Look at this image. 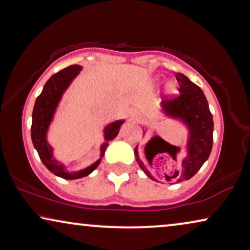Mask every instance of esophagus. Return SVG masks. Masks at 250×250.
<instances>
[{
	"label": "esophagus",
	"mask_w": 250,
	"mask_h": 250,
	"mask_svg": "<svg viewBox=\"0 0 250 250\" xmlns=\"http://www.w3.org/2000/svg\"><path fill=\"white\" fill-rule=\"evenodd\" d=\"M127 114H128L129 119H136V117H137V111L134 109V108H131V109H128Z\"/></svg>",
	"instance_id": "esophagus-1"
}]
</instances>
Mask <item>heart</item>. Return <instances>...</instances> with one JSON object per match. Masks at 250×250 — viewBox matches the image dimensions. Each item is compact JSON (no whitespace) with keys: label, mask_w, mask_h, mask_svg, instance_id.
<instances>
[{"label":"heart","mask_w":250,"mask_h":250,"mask_svg":"<svg viewBox=\"0 0 250 250\" xmlns=\"http://www.w3.org/2000/svg\"><path fill=\"white\" fill-rule=\"evenodd\" d=\"M167 90H168L169 93H175L177 91L176 86H175V84H173V83H169V84L167 85Z\"/></svg>","instance_id":"obj_1"}]
</instances>
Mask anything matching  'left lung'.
Returning <instances> with one entry per match:
<instances>
[{
    "label": "left lung",
    "instance_id": "8db88e82",
    "mask_svg": "<svg viewBox=\"0 0 250 250\" xmlns=\"http://www.w3.org/2000/svg\"><path fill=\"white\" fill-rule=\"evenodd\" d=\"M176 79L179 83V95L169 98L166 96L162 100V109L168 116L178 117L187 124L190 132L187 152L184 154L180 147L167 143L160 136H154V139L159 137V140L167 144L171 149L169 153L176 161L177 155L182 157L178 170L171 177H167L168 182L177 179V182L180 183L191 178L208 159L213 144V117L208 100L200 86L182 73H176ZM134 152L141 169L151 179H154L139 159L136 147Z\"/></svg>",
    "mask_w": 250,
    "mask_h": 250
}]
</instances>
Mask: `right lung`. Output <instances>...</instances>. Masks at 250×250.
Masks as SVG:
<instances>
[{
	"mask_svg": "<svg viewBox=\"0 0 250 250\" xmlns=\"http://www.w3.org/2000/svg\"><path fill=\"white\" fill-rule=\"evenodd\" d=\"M81 70L82 66H80V65H71V66L52 75L49 80L46 82L41 95L36 99L34 111H32L31 140L32 143H34L35 149L37 150L39 158H41L42 164L46 166V168L50 172H53L54 175L62 177L64 179H77L88 176L100 164L99 159L98 161L90 166V167L80 170V171H65L63 165L59 164L53 158V149L46 141L47 129H48L50 121L53 118L54 111H55L57 104L60 103L61 97H62L65 89L70 85L72 80L77 77ZM123 123H124V121L114 122L104 129L106 142L100 147L101 158L104 157V151L107 149L108 141H111L118 135L119 128H121Z\"/></svg>",
	"mask_w": 250,
	"mask_h": 250,
	"instance_id": "obj_1",
	"label": "right lung"
}]
</instances>
